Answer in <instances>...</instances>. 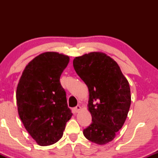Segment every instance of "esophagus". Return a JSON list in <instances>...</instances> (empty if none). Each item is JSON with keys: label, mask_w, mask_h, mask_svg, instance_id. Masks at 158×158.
<instances>
[{"label": "esophagus", "mask_w": 158, "mask_h": 158, "mask_svg": "<svg viewBox=\"0 0 158 158\" xmlns=\"http://www.w3.org/2000/svg\"><path fill=\"white\" fill-rule=\"evenodd\" d=\"M80 110H81V107H80V106H76L75 108H73V110H74V112H75V113H78V112H79Z\"/></svg>", "instance_id": "34e87169"}]
</instances>
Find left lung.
<instances>
[{"mask_svg": "<svg viewBox=\"0 0 158 158\" xmlns=\"http://www.w3.org/2000/svg\"><path fill=\"white\" fill-rule=\"evenodd\" d=\"M74 70L88 88L92 123L83 131L88 140L105 145L115 138L131 106L129 83L112 58L102 52L78 56Z\"/></svg>", "mask_w": 158, "mask_h": 158, "instance_id": "8db88e82", "label": "left lung"}]
</instances>
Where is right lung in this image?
Instances as JSON below:
<instances>
[{
	"mask_svg": "<svg viewBox=\"0 0 158 158\" xmlns=\"http://www.w3.org/2000/svg\"><path fill=\"white\" fill-rule=\"evenodd\" d=\"M70 57L57 52L40 54L25 67L16 90L18 112L25 128L41 146L61 138L73 114L60 77Z\"/></svg>",
	"mask_w": 158,
	"mask_h": 158,
	"instance_id": "add662e5",
	"label": "right lung"
}]
</instances>
